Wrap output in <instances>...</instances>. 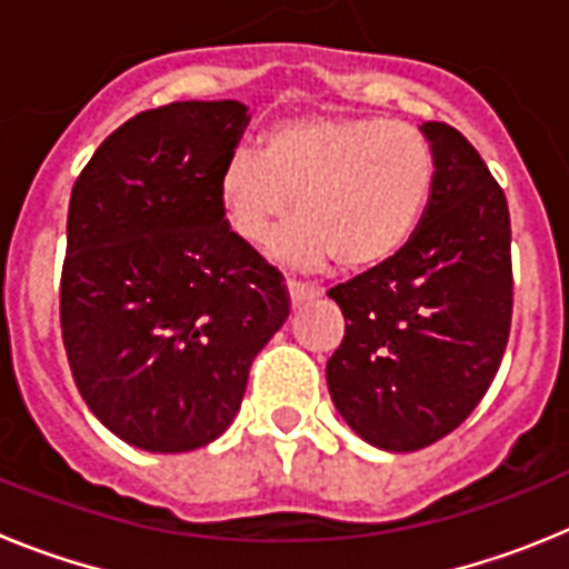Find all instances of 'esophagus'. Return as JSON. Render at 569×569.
Listing matches in <instances>:
<instances>
[{"mask_svg": "<svg viewBox=\"0 0 569 569\" xmlns=\"http://www.w3.org/2000/svg\"><path fill=\"white\" fill-rule=\"evenodd\" d=\"M288 293H290V301H293V308H299V305H305V301L310 299H319L321 290L319 288H310V284H301V281H288Z\"/></svg>", "mask_w": 569, "mask_h": 569, "instance_id": "esophagus-1", "label": "esophagus"}]
</instances>
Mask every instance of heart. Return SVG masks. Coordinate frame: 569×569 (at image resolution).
<instances>
[{"mask_svg":"<svg viewBox=\"0 0 569 569\" xmlns=\"http://www.w3.org/2000/svg\"><path fill=\"white\" fill-rule=\"evenodd\" d=\"M436 182V153L405 122L376 116H301L276 124L224 164L219 204L228 228L264 248L296 204L281 259L341 270L379 268L405 250Z\"/></svg>","mask_w":569,"mask_h":569,"instance_id":"obj_1","label":"heart"}]
</instances>
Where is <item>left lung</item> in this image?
Returning <instances> with one entry per match:
<instances>
[{"mask_svg":"<svg viewBox=\"0 0 569 569\" xmlns=\"http://www.w3.org/2000/svg\"><path fill=\"white\" fill-rule=\"evenodd\" d=\"M419 130L436 153V182L413 239L328 293L345 313L330 399L356 436L390 453L445 439L476 410L512 316L505 190L459 130Z\"/></svg>","mask_w":569,"mask_h":569,"instance_id":"1","label":"left lung"}]
</instances>
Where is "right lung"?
Returning <instances> with one entry per match:
<instances>
[{"mask_svg": "<svg viewBox=\"0 0 569 569\" xmlns=\"http://www.w3.org/2000/svg\"><path fill=\"white\" fill-rule=\"evenodd\" d=\"M248 122L236 99L144 110L99 144L70 193L59 288L70 373L90 413L148 453L219 439L290 313L281 273L219 204Z\"/></svg>", "mask_w": 569, "mask_h": 569, "instance_id": "add662e5", "label": "right lung"}]
</instances>
